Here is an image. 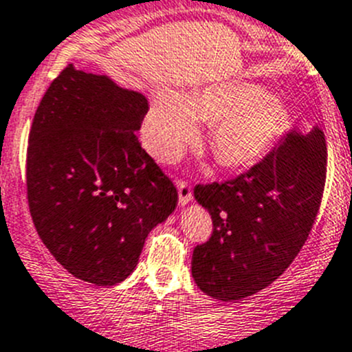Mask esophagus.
I'll list each match as a JSON object with an SVG mask.
<instances>
[{
	"mask_svg": "<svg viewBox=\"0 0 352 352\" xmlns=\"http://www.w3.org/2000/svg\"><path fill=\"white\" fill-rule=\"evenodd\" d=\"M177 189H179V203L182 204V206H186L187 203H189L190 199H192V187L189 186V182H186V180H177Z\"/></svg>",
	"mask_w": 352,
	"mask_h": 352,
	"instance_id": "34e87169",
	"label": "esophagus"
}]
</instances>
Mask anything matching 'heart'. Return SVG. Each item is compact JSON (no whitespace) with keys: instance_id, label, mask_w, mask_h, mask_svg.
Segmentation results:
<instances>
[{"instance_id":"obj_1","label":"heart","mask_w":352,"mask_h":352,"mask_svg":"<svg viewBox=\"0 0 352 352\" xmlns=\"http://www.w3.org/2000/svg\"><path fill=\"white\" fill-rule=\"evenodd\" d=\"M199 120L211 124L210 146L227 168H251L261 162L287 124L282 100L245 82H220L182 96L160 91L151 101L142 139L163 162H175L199 138Z\"/></svg>"}]
</instances>
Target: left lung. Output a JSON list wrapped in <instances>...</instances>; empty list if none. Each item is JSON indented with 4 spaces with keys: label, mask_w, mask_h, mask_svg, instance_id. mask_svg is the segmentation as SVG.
<instances>
[{
    "label": "left lung",
    "mask_w": 352,
    "mask_h": 352,
    "mask_svg": "<svg viewBox=\"0 0 352 352\" xmlns=\"http://www.w3.org/2000/svg\"><path fill=\"white\" fill-rule=\"evenodd\" d=\"M325 134H291L251 170L223 184L194 187L213 234L192 252V277L204 294L237 301L277 280L305 245L322 203Z\"/></svg>",
    "instance_id": "obj_1"
}]
</instances>
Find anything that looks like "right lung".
<instances>
[{"label":"right lung","mask_w":352,"mask_h":352,"mask_svg":"<svg viewBox=\"0 0 352 352\" xmlns=\"http://www.w3.org/2000/svg\"><path fill=\"white\" fill-rule=\"evenodd\" d=\"M146 113L141 93L68 65L34 115L30 217L54 259L89 284L125 280L149 232L177 206L175 186L135 135Z\"/></svg>","instance_id":"obj_1"}]
</instances>
